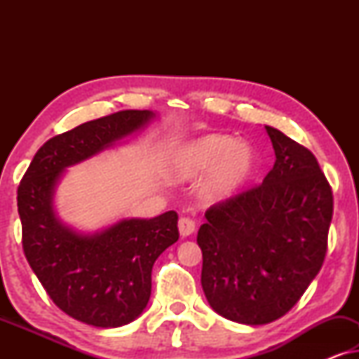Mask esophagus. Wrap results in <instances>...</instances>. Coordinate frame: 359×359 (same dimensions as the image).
<instances>
[{
    "label": "esophagus",
    "instance_id": "esophagus-1",
    "mask_svg": "<svg viewBox=\"0 0 359 359\" xmlns=\"http://www.w3.org/2000/svg\"><path fill=\"white\" fill-rule=\"evenodd\" d=\"M178 227H180L181 237H188V235H191L196 230V224H194L193 219L181 217L180 222H178Z\"/></svg>",
    "mask_w": 359,
    "mask_h": 359
}]
</instances>
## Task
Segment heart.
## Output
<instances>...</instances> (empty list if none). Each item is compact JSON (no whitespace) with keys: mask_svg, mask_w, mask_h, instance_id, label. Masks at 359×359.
<instances>
[{"mask_svg":"<svg viewBox=\"0 0 359 359\" xmlns=\"http://www.w3.org/2000/svg\"><path fill=\"white\" fill-rule=\"evenodd\" d=\"M257 166V154L232 135L212 134L183 147L173 161V175L191 180L212 171L204 186L209 199L227 198L237 191Z\"/></svg>","mask_w":359,"mask_h":359,"instance_id":"b5f03b06","label":"heart"}]
</instances>
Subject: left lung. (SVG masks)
<instances>
[{
	"label": "left lung",
	"mask_w": 359,
	"mask_h": 359,
	"mask_svg": "<svg viewBox=\"0 0 359 359\" xmlns=\"http://www.w3.org/2000/svg\"><path fill=\"white\" fill-rule=\"evenodd\" d=\"M273 168L263 183L205 210L201 284L219 316L263 325L286 316L320 271L333 215L332 186L306 147L264 126Z\"/></svg>",
	"instance_id": "8db88e82"
}]
</instances>
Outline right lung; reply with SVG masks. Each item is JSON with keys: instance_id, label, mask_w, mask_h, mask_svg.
Masks as SVG:
<instances>
[{"instance_id": "1", "label": "right lung", "mask_w": 359, "mask_h": 359, "mask_svg": "<svg viewBox=\"0 0 359 359\" xmlns=\"http://www.w3.org/2000/svg\"><path fill=\"white\" fill-rule=\"evenodd\" d=\"M151 117L150 111L126 109L52 137L19 183L24 255L53 304L88 325L121 327L144 312L155 259L180 238L178 214L122 220L101 233L81 235L53 215V188L67 166L107 149Z\"/></svg>"}]
</instances>
